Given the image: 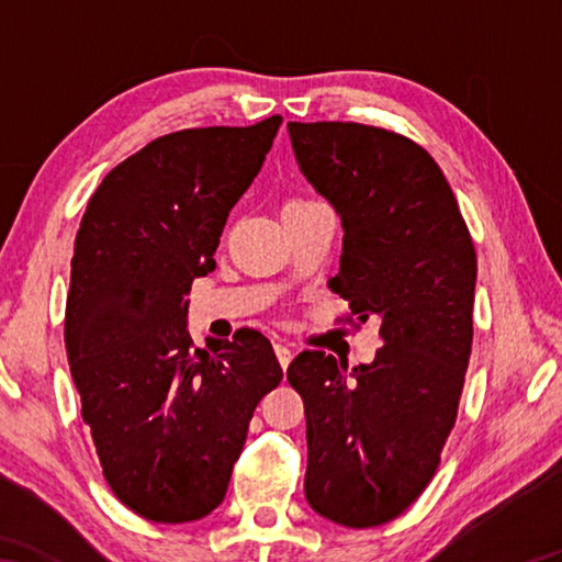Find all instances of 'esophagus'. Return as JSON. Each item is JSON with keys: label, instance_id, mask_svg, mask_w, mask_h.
I'll return each instance as SVG.
<instances>
[{"label": "esophagus", "instance_id": "obj_1", "mask_svg": "<svg viewBox=\"0 0 562 562\" xmlns=\"http://www.w3.org/2000/svg\"><path fill=\"white\" fill-rule=\"evenodd\" d=\"M274 355H278V360H280V364H282V369H288L290 367V362H292V350L288 348V345H282V342H278L274 345Z\"/></svg>", "mask_w": 562, "mask_h": 562}]
</instances>
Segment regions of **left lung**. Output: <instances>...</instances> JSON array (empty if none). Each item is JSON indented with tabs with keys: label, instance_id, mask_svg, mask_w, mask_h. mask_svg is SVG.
Here are the masks:
<instances>
[{
	"label": "left lung",
	"instance_id": "1",
	"mask_svg": "<svg viewBox=\"0 0 562 562\" xmlns=\"http://www.w3.org/2000/svg\"><path fill=\"white\" fill-rule=\"evenodd\" d=\"M304 176L338 210L342 321H379L384 345L355 367L304 350L308 505L342 527L396 519L432 481L457 423L473 342L475 248L445 173L405 135L362 123H290Z\"/></svg>",
	"mask_w": 562,
	"mask_h": 562
}]
</instances>
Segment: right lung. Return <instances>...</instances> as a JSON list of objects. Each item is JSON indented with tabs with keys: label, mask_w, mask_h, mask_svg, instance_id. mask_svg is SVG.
<instances>
[{
	"label": "right lung",
	"mask_w": 562,
	"mask_h": 562,
	"mask_svg": "<svg viewBox=\"0 0 562 562\" xmlns=\"http://www.w3.org/2000/svg\"><path fill=\"white\" fill-rule=\"evenodd\" d=\"M282 115L151 139L103 178L79 222L65 308L69 372L111 491L159 524L207 517L256 405L282 381L254 328L190 348L186 296L214 270L229 210Z\"/></svg>",
	"instance_id": "right-lung-1"
}]
</instances>
